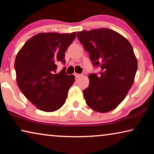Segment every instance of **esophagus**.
I'll use <instances>...</instances> for the list:
<instances>
[{
	"label": "esophagus",
	"instance_id": "34e87169",
	"mask_svg": "<svg viewBox=\"0 0 154 154\" xmlns=\"http://www.w3.org/2000/svg\"><path fill=\"white\" fill-rule=\"evenodd\" d=\"M75 76L76 78H79L80 77H82V75L81 74H77V73H75Z\"/></svg>",
	"mask_w": 154,
	"mask_h": 154
}]
</instances>
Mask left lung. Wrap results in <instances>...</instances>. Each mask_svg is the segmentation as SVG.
<instances>
[{"label": "left lung", "instance_id": "1", "mask_svg": "<svg viewBox=\"0 0 154 154\" xmlns=\"http://www.w3.org/2000/svg\"><path fill=\"white\" fill-rule=\"evenodd\" d=\"M77 36L94 66H100L97 75L90 74V84L83 91L87 105L99 113L116 109L126 98L133 84L137 60L131 44L113 30H82Z\"/></svg>", "mask_w": 154, "mask_h": 154}]
</instances>
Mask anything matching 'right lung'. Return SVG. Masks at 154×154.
I'll use <instances>...</instances> for the list:
<instances>
[{"instance_id":"1","label":"right lung","mask_w":154,"mask_h":154,"mask_svg":"<svg viewBox=\"0 0 154 154\" xmlns=\"http://www.w3.org/2000/svg\"><path fill=\"white\" fill-rule=\"evenodd\" d=\"M76 37V32H43L25 43L15 60L16 82L21 92L40 110L53 112L65 103L75 82L73 75L64 69L56 73L57 62L64 63L65 51Z\"/></svg>"}]
</instances>
